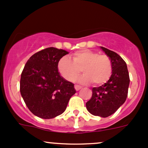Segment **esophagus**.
Segmentation results:
<instances>
[{
  "label": "esophagus",
  "instance_id": "1",
  "mask_svg": "<svg viewBox=\"0 0 148 148\" xmlns=\"http://www.w3.org/2000/svg\"><path fill=\"white\" fill-rule=\"evenodd\" d=\"M74 88H75L76 90L78 91V90H79L81 89L82 87H81V86H79V85H75V86H74Z\"/></svg>",
  "mask_w": 148,
  "mask_h": 148
}]
</instances>
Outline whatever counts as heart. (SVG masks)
<instances>
[{
    "mask_svg": "<svg viewBox=\"0 0 148 148\" xmlns=\"http://www.w3.org/2000/svg\"><path fill=\"white\" fill-rule=\"evenodd\" d=\"M72 60L69 57H62L58 64L60 74L67 81H74L81 69L84 74L76 79L81 84L93 81L94 84L101 85L111 77L113 67L108 56L99 55L89 49H84L74 53Z\"/></svg>",
    "mask_w": 148,
    "mask_h": 148,
    "instance_id": "obj_1",
    "label": "heart"
}]
</instances>
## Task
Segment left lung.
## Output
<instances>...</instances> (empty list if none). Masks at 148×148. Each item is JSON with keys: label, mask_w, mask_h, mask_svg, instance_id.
Listing matches in <instances>:
<instances>
[{"label": "left lung", "mask_w": 148, "mask_h": 148, "mask_svg": "<svg viewBox=\"0 0 148 148\" xmlns=\"http://www.w3.org/2000/svg\"><path fill=\"white\" fill-rule=\"evenodd\" d=\"M100 49L111 59L112 74L106 83L92 88V95L86 105L92 115L106 118L113 114L126 101L130 80L127 64L123 59L109 49L102 47Z\"/></svg>", "instance_id": "obj_1"}]
</instances>
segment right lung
Masks as SVG:
<instances>
[{
	"label": "right lung",
	"instance_id": "1",
	"mask_svg": "<svg viewBox=\"0 0 148 148\" xmlns=\"http://www.w3.org/2000/svg\"><path fill=\"white\" fill-rule=\"evenodd\" d=\"M67 53L49 47L34 54L25 64L20 92L28 109L39 118L51 119L62 114L76 93L74 84L60 76L58 69L59 60Z\"/></svg>",
	"mask_w": 148,
	"mask_h": 148
}]
</instances>
